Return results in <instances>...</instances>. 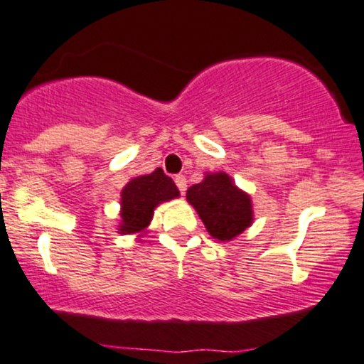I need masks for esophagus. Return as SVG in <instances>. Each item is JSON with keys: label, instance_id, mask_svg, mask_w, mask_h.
<instances>
[{"label": "esophagus", "instance_id": "esophagus-1", "mask_svg": "<svg viewBox=\"0 0 364 364\" xmlns=\"http://www.w3.org/2000/svg\"><path fill=\"white\" fill-rule=\"evenodd\" d=\"M175 183H177L178 191H181L182 194L186 193V189H187V178L183 177V175H177V177H175Z\"/></svg>", "mask_w": 364, "mask_h": 364}]
</instances>
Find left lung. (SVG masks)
I'll list each match as a JSON object with an SVG mask.
<instances>
[{"label":"left lung","mask_w":364,"mask_h":364,"mask_svg":"<svg viewBox=\"0 0 364 364\" xmlns=\"http://www.w3.org/2000/svg\"><path fill=\"white\" fill-rule=\"evenodd\" d=\"M187 201L193 204L213 239H235L255 222L251 196L235 186L225 171H206L199 183L187 189Z\"/></svg>","instance_id":"1"}]
</instances>
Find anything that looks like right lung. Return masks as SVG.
Segmentation results:
<instances>
[{"label":"right lung","mask_w":364,"mask_h":364,"mask_svg":"<svg viewBox=\"0 0 364 364\" xmlns=\"http://www.w3.org/2000/svg\"><path fill=\"white\" fill-rule=\"evenodd\" d=\"M178 196L181 193L175 182L166 177L161 168L130 178L120 193L118 234H137V237H141L148 230L154 210L161 203L171 201Z\"/></svg>","instance_id":"obj_1"}]
</instances>
